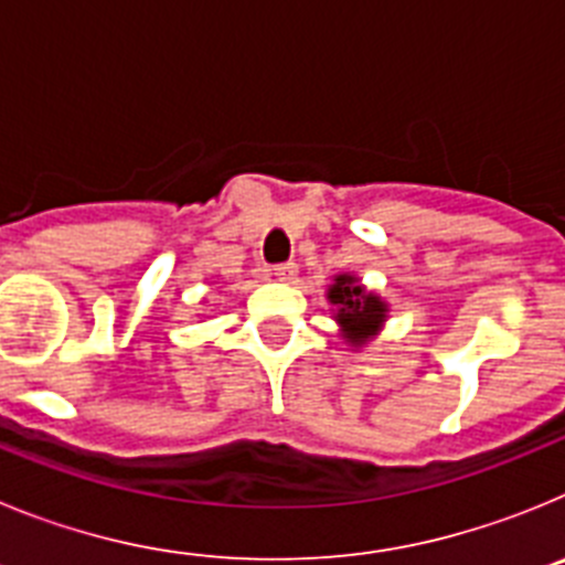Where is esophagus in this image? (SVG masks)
Returning <instances> with one entry per match:
<instances>
[{
  "mask_svg": "<svg viewBox=\"0 0 565 565\" xmlns=\"http://www.w3.org/2000/svg\"><path fill=\"white\" fill-rule=\"evenodd\" d=\"M274 274H277L279 279H297V263H282V266H274Z\"/></svg>",
  "mask_w": 565,
  "mask_h": 565,
  "instance_id": "34e87169",
  "label": "esophagus"
}]
</instances>
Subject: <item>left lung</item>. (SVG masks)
<instances>
[{
    "label": "left lung",
    "mask_w": 565,
    "mask_h": 565,
    "mask_svg": "<svg viewBox=\"0 0 565 565\" xmlns=\"http://www.w3.org/2000/svg\"><path fill=\"white\" fill-rule=\"evenodd\" d=\"M328 299L339 308V322L353 339H364L379 331L384 306L379 302V297L362 294V288L353 286V277H337V286H331Z\"/></svg>",
    "instance_id": "obj_1"
}]
</instances>
